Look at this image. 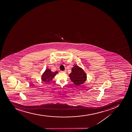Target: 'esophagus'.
<instances>
[{
  "mask_svg": "<svg viewBox=\"0 0 132 132\" xmlns=\"http://www.w3.org/2000/svg\"><path fill=\"white\" fill-rule=\"evenodd\" d=\"M61 72H62V73H66V70L61 71Z\"/></svg>",
  "mask_w": 132,
  "mask_h": 132,
  "instance_id": "obj_1",
  "label": "esophagus"
}]
</instances>
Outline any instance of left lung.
Segmentation results:
<instances>
[{"label":"left lung","mask_w":132,"mask_h":132,"mask_svg":"<svg viewBox=\"0 0 132 132\" xmlns=\"http://www.w3.org/2000/svg\"><path fill=\"white\" fill-rule=\"evenodd\" d=\"M72 72L69 75L71 81L76 85L79 86L86 81V73L82 68L75 65L71 69Z\"/></svg>","instance_id":"8db88e82"}]
</instances>
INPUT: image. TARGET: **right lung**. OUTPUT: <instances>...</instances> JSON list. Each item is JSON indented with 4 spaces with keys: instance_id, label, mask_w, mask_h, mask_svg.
<instances>
[{
    "instance_id": "1",
    "label": "right lung",
    "mask_w": 132,
    "mask_h": 132,
    "mask_svg": "<svg viewBox=\"0 0 132 132\" xmlns=\"http://www.w3.org/2000/svg\"><path fill=\"white\" fill-rule=\"evenodd\" d=\"M58 73L57 71L53 72L50 69L47 68L41 76V80L46 83H49V82L52 81L55 76Z\"/></svg>"
}]
</instances>
